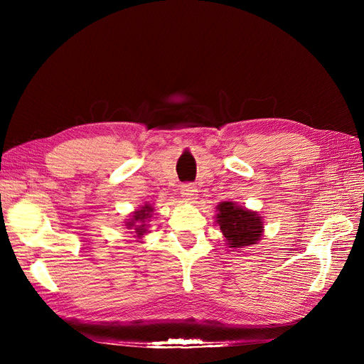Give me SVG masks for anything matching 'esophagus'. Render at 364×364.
I'll return each instance as SVG.
<instances>
[{
	"label": "esophagus",
	"mask_w": 364,
	"mask_h": 364,
	"mask_svg": "<svg viewBox=\"0 0 364 364\" xmlns=\"http://www.w3.org/2000/svg\"><path fill=\"white\" fill-rule=\"evenodd\" d=\"M181 194H182V197H183L186 202L193 203L196 200V197H197L196 185L194 183H183L182 188H181Z\"/></svg>",
	"instance_id": "1"
}]
</instances>
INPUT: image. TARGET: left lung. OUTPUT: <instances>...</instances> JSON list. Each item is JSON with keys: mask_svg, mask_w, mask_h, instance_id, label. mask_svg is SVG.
I'll return each mask as SVG.
<instances>
[{"mask_svg": "<svg viewBox=\"0 0 364 364\" xmlns=\"http://www.w3.org/2000/svg\"><path fill=\"white\" fill-rule=\"evenodd\" d=\"M217 220L220 230L229 247L237 249L257 245L262 237L264 226L258 213L250 211L234 202H220L217 206Z\"/></svg>", "mask_w": 364, "mask_h": 364, "instance_id": "obj_1", "label": "left lung"}]
</instances>
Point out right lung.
<instances>
[{
  "label": "right lung",
  "mask_w": 364,
  "mask_h": 364,
  "mask_svg": "<svg viewBox=\"0 0 364 364\" xmlns=\"http://www.w3.org/2000/svg\"><path fill=\"white\" fill-rule=\"evenodd\" d=\"M153 211H155V209L151 208V205H147V203L144 206H141L139 209H136V211L130 215V218H127L126 222L127 229H134V232L136 234L138 238L146 235L149 232L147 222H150Z\"/></svg>",
  "instance_id": "1"
}]
</instances>
